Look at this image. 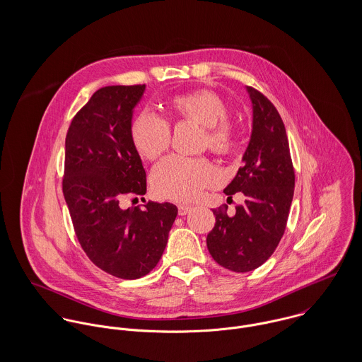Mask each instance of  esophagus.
Returning <instances> with one entry per match:
<instances>
[{"label": "esophagus", "instance_id": "34e87169", "mask_svg": "<svg viewBox=\"0 0 362 362\" xmlns=\"http://www.w3.org/2000/svg\"><path fill=\"white\" fill-rule=\"evenodd\" d=\"M192 210V207L188 206V205H180L178 206V214L180 216H185L187 213H189Z\"/></svg>", "mask_w": 362, "mask_h": 362}]
</instances>
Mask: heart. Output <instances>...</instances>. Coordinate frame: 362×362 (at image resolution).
I'll return each instance as SVG.
<instances>
[{
	"label": "heart",
	"instance_id": "obj_1",
	"mask_svg": "<svg viewBox=\"0 0 362 362\" xmlns=\"http://www.w3.org/2000/svg\"><path fill=\"white\" fill-rule=\"evenodd\" d=\"M165 110L173 122L202 127L201 146L217 156L231 155L237 146V131L228 121L230 108L213 90L195 89L173 96ZM129 141L136 153L153 161L164 155L171 142L170 125L149 112L136 114L129 124ZM218 181L217 168L205 157L171 156L161 161L151 175L158 198L175 202L197 199L207 187Z\"/></svg>",
	"mask_w": 362,
	"mask_h": 362
}]
</instances>
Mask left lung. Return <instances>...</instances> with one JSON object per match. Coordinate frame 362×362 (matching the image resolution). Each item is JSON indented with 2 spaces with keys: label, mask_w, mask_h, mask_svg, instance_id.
I'll return each instance as SVG.
<instances>
[{
  "label": "left lung",
  "mask_w": 362,
  "mask_h": 362,
  "mask_svg": "<svg viewBox=\"0 0 362 362\" xmlns=\"http://www.w3.org/2000/svg\"><path fill=\"white\" fill-rule=\"evenodd\" d=\"M254 121L244 165L224 189L228 198L243 192L245 201L228 216L227 206L213 210L216 223L207 234L211 258L220 266L251 272L277 248L288 218L296 174L283 119L273 103L248 86Z\"/></svg>",
  "instance_id": "obj_1"
}]
</instances>
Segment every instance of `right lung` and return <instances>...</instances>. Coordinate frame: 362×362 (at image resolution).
<instances>
[{"label": "right lung", "instance_id": "1", "mask_svg": "<svg viewBox=\"0 0 362 362\" xmlns=\"http://www.w3.org/2000/svg\"><path fill=\"white\" fill-rule=\"evenodd\" d=\"M145 85L105 86L72 118L65 138L62 192L76 238L105 273L134 280L161 258L177 206L125 198L146 194V173L129 141L132 110Z\"/></svg>", "mask_w": 362, "mask_h": 362}]
</instances>
